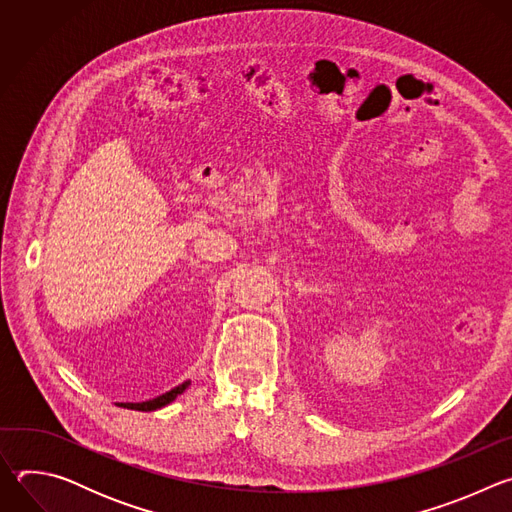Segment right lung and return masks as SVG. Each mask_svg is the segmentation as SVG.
<instances>
[{"label":"right lung","instance_id":"1","mask_svg":"<svg viewBox=\"0 0 512 512\" xmlns=\"http://www.w3.org/2000/svg\"><path fill=\"white\" fill-rule=\"evenodd\" d=\"M188 385H190V381H186V383L174 387L172 391H168V393H164V395H160V397H156V399H150V401H141V403H119V405L125 407V409H135V411H156V409H162V407H166L168 403H172L178 395H182V393L188 389Z\"/></svg>","mask_w":512,"mask_h":512}]
</instances>
